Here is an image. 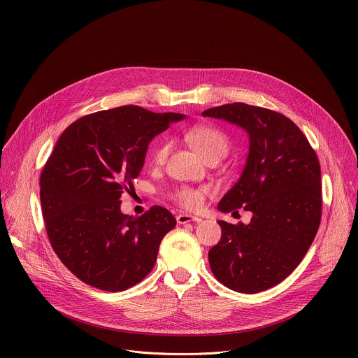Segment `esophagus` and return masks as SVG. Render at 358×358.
Listing matches in <instances>:
<instances>
[{"label":"esophagus","instance_id":"obj_1","mask_svg":"<svg viewBox=\"0 0 358 358\" xmlns=\"http://www.w3.org/2000/svg\"><path fill=\"white\" fill-rule=\"evenodd\" d=\"M202 220L199 217H194V215H188V214H180L177 215V222L178 224H188V222H201Z\"/></svg>","mask_w":358,"mask_h":358}]
</instances>
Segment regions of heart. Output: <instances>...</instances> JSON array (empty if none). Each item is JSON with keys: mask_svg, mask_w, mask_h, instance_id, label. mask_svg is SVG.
<instances>
[{"mask_svg": "<svg viewBox=\"0 0 358 358\" xmlns=\"http://www.w3.org/2000/svg\"><path fill=\"white\" fill-rule=\"evenodd\" d=\"M185 141L198 152V155L208 162L210 159H224L229 150V140L224 131L214 126L198 124L187 129L184 131ZM170 152V144L167 141L160 143L151 155V163L160 166L166 162ZM210 194L206 187H184L174 192V199L185 210H198L203 203V199Z\"/></svg>", "mask_w": 358, "mask_h": 358, "instance_id": "1", "label": "heart"}]
</instances>
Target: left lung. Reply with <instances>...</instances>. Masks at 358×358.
Masks as SVG:
<instances>
[{
  "mask_svg": "<svg viewBox=\"0 0 358 358\" xmlns=\"http://www.w3.org/2000/svg\"><path fill=\"white\" fill-rule=\"evenodd\" d=\"M249 136L245 169L222 196V213H252L248 225L218 221L221 241L208 252L215 278L239 293H259L286 279L308 253L322 220L320 164L310 143L286 116L228 103L202 112ZM238 213V211H236Z\"/></svg>",
  "mask_w": 358,
  "mask_h": 358,
  "instance_id": "obj_1",
  "label": "left lung"
}]
</instances>
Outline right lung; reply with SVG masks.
Listing matches in <instances>:
<instances>
[{
  "label": "right lung",
  "instance_id": "add662e5",
  "mask_svg": "<svg viewBox=\"0 0 358 358\" xmlns=\"http://www.w3.org/2000/svg\"><path fill=\"white\" fill-rule=\"evenodd\" d=\"M184 117L130 105L83 116L61 134L39 180L42 217L58 258L86 285L122 292L155 266L176 218L159 206L124 215L120 196L133 188L150 141Z\"/></svg>",
  "mask_w": 358,
  "mask_h": 358
}]
</instances>
